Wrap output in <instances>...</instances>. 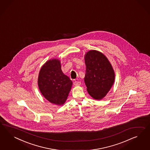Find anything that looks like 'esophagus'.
I'll return each instance as SVG.
<instances>
[{
    "instance_id": "1",
    "label": "esophagus",
    "mask_w": 150,
    "mask_h": 150,
    "mask_svg": "<svg viewBox=\"0 0 150 150\" xmlns=\"http://www.w3.org/2000/svg\"><path fill=\"white\" fill-rule=\"evenodd\" d=\"M74 84L75 86H80L81 85V82L79 81H75Z\"/></svg>"
}]
</instances>
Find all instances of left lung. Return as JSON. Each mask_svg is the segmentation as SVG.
Here are the masks:
<instances>
[{
    "instance_id": "left-lung-1",
    "label": "left lung",
    "mask_w": 150,
    "mask_h": 150,
    "mask_svg": "<svg viewBox=\"0 0 150 150\" xmlns=\"http://www.w3.org/2000/svg\"><path fill=\"white\" fill-rule=\"evenodd\" d=\"M85 62L86 70L84 81L87 91L94 99L102 100L113 85V67L105 55L97 50L87 52Z\"/></svg>"
}]
</instances>
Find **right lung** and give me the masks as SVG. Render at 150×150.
Instances as JSON below:
<instances>
[{
  "mask_svg": "<svg viewBox=\"0 0 150 150\" xmlns=\"http://www.w3.org/2000/svg\"><path fill=\"white\" fill-rule=\"evenodd\" d=\"M73 82L64 75L60 60H48L41 68L38 85L42 95L51 103L63 105L68 98Z\"/></svg>",
  "mask_w": 150,
  "mask_h": 150,
  "instance_id": "obj_1",
  "label": "right lung"
}]
</instances>
